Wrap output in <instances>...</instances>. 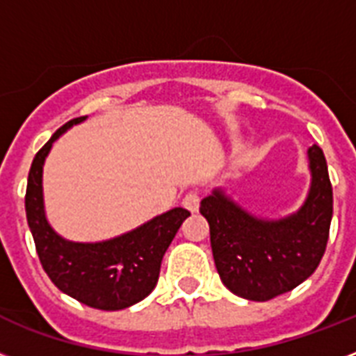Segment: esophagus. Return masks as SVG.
<instances>
[{
	"label": "esophagus",
	"mask_w": 356,
	"mask_h": 356,
	"mask_svg": "<svg viewBox=\"0 0 356 356\" xmlns=\"http://www.w3.org/2000/svg\"><path fill=\"white\" fill-rule=\"evenodd\" d=\"M183 207L188 209L190 212L200 211V194L197 192H188V194L183 197Z\"/></svg>",
	"instance_id": "34e87169"
}]
</instances>
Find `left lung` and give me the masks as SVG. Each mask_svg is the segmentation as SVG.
<instances>
[{
  "instance_id": "1",
  "label": "left lung",
  "mask_w": 356,
  "mask_h": 356,
  "mask_svg": "<svg viewBox=\"0 0 356 356\" xmlns=\"http://www.w3.org/2000/svg\"><path fill=\"white\" fill-rule=\"evenodd\" d=\"M310 188L303 205L282 218L257 216L214 188L200 212L211 227L220 279L249 301H268L307 281L325 253L332 218V186L320 145L307 151Z\"/></svg>"
}]
</instances>
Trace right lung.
<instances>
[{
	"label": "right lung",
	"mask_w": 356,
	"mask_h": 356,
	"mask_svg": "<svg viewBox=\"0 0 356 356\" xmlns=\"http://www.w3.org/2000/svg\"><path fill=\"white\" fill-rule=\"evenodd\" d=\"M85 120L86 116H81L64 123L36 153L25 192L27 223L42 268L60 292L92 309L122 310L153 292L162 257L190 212L175 207L136 229L102 242H74L60 236L47 222L44 209V162L55 140Z\"/></svg>",
	"instance_id": "obj_1"
}]
</instances>
